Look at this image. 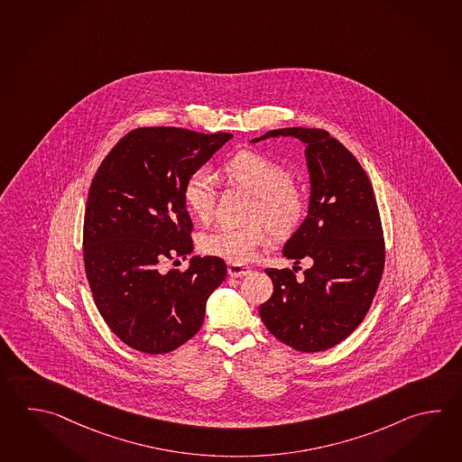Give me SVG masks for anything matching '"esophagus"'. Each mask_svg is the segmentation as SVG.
<instances>
[{
  "label": "esophagus",
  "instance_id": "34e87169",
  "mask_svg": "<svg viewBox=\"0 0 462 462\" xmlns=\"http://www.w3.org/2000/svg\"><path fill=\"white\" fill-rule=\"evenodd\" d=\"M250 272H252V270H250V266H246V264H228V274L234 276V278H242V276H245V274L250 273Z\"/></svg>",
  "mask_w": 462,
  "mask_h": 462
}]
</instances>
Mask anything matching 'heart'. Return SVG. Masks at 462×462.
<instances>
[{
    "instance_id": "heart-1",
    "label": "heart",
    "mask_w": 462,
    "mask_h": 462,
    "mask_svg": "<svg viewBox=\"0 0 462 462\" xmlns=\"http://www.w3.org/2000/svg\"><path fill=\"white\" fill-rule=\"evenodd\" d=\"M222 176L254 196L250 220L245 226H220L200 236L199 248L204 254L232 263H246L270 242L274 234H291L306 214V194L292 182L291 172L280 162L256 151H240L222 166ZM217 198L216 176L208 170L194 171L184 184L182 199L189 212L200 222L214 216Z\"/></svg>"
}]
</instances>
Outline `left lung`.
Returning a JSON list of instances; mask_svg holds the SVG:
<instances>
[{
  "label": "left lung",
  "mask_w": 462,
  "mask_h": 462,
  "mask_svg": "<svg viewBox=\"0 0 462 462\" xmlns=\"http://www.w3.org/2000/svg\"><path fill=\"white\" fill-rule=\"evenodd\" d=\"M276 136L306 144L310 208L282 254L294 264L308 258L311 268L301 280L296 266L266 268L273 294L260 318L282 344L320 352L350 336L370 310L385 266L383 230L370 180L342 143L319 128L272 130L252 142Z\"/></svg>",
  "instance_id": "left-lung-1"
}]
</instances>
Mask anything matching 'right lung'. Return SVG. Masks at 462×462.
<instances>
[{
	"label": "right lung",
	"instance_id": "right-lung-1",
	"mask_svg": "<svg viewBox=\"0 0 462 462\" xmlns=\"http://www.w3.org/2000/svg\"><path fill=\"white\" fill-rule=\"evenodd\" d=\"M230 138L136 128L115 144L90 184L85 273L106 326L134 350L168 354L188 342L204 322L208 296L226 280V262L216 256H192L186 272L162 273L160 264L192 254L182 189Z\"/></svg>",
	"mask_w": 462,
	"mask_h": 462
}]
</instances>
